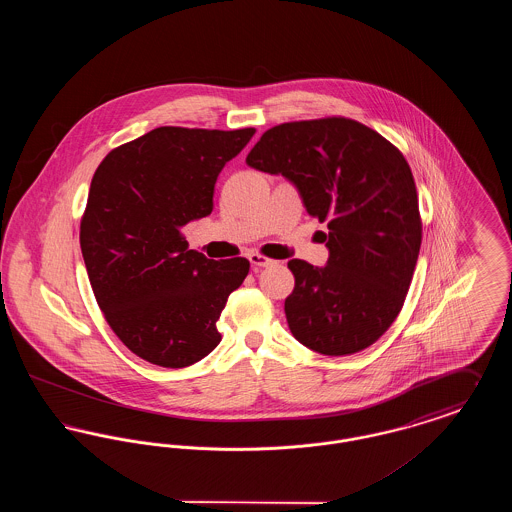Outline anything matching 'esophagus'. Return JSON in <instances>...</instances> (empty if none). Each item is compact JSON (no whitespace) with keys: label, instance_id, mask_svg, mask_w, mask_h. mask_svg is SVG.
<instances>
[{"label":"esophagus","instance_id":"esophagus-1","mask_svg":"<svg viewBox=\"0 0 512 512\" xmlns=\"http://www.w3.org/2000/svg\"><path fill=\"white\" fill-rule=\"evenodd\" d=\"M249 263H251V267L253 268H265L276 265V261H272V259H268V257H263V255H259V253H249Z\"/></svg>","mask_w":512,"mask_h":512}]
</instances>
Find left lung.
Here are the masks:
<instances>
[{"instance_id": "left-lung-1", "label": "left lung", "mask_w": 512, "mask_h": 512, "mask_svg": "<svg viewBox=\"0 0 512 512\" xmlns=\"http://www.w3.org/2000/svg\"><path fill=\"white\" fill-rule=\"evenodd\" d=\"M245 163L292 182L311 217L328 222V261L292 259L284 303L293 338L341 357L363 351L399 315L422 242L413 172L361 122L332 117L267 130Z\"/></svg>"}]
</instances>
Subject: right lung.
<instances>
[{
	"instance_id": "obj_1",
	"label": "right lung",
	"mask_w": 512,
	"mask_h": 512,
	"mask_svg": "<svg viewBox=\"0 0 512 512\" xmlns=\"http://www.w3.org/2000/svg\"><path fill=\"white\" fill-rule=\"evenodd\" d=\"M255 128L161 126L113 149L92 178L80 247L99 309L151 365L190 366L220 343L217 320L249 272L188 249L182 228L213 211L215 184Z\"/></svg>"
}]
</instances>
